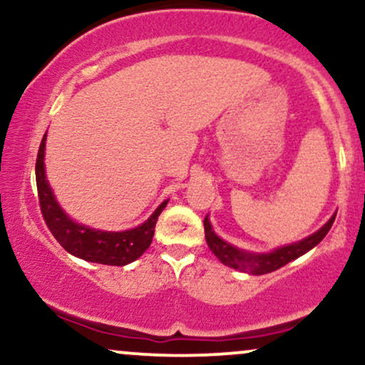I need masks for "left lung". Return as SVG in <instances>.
Segmentation results:
<instances>
[{"mask_svg":"<svg viewBox=\"0 0 365 365\" xmlns=\"http://www.w3.org/2000/svg\"><path fill=\"white\" fill-rule=\"evenodd\" d=\"M334 217H336V212L331 216V220L322 226L321 230H317L316 233H312L311 237L304 238V240L297 242V244L279 247V249L273 250L269 254H250L244 252V250L237 249V247L226 244L225 240H221L220 237L212 232V226L209 223L207 216L204 220V233H206V242L209 249L212 250V254L220 259L225 266L233 267V269L242 271V273L249 274H266L271 273V271L279 269V267L288 264L293 259L300 257V255L309 252V250L314 249L322 238L326 237V233L329 232V228L334 223Z\"/></svg>","mask_w":365,"mask_h":365,"instance_id":"obj_1","label":"left lung"}]
</instances>
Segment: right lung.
Here are the masks:
<instances>
[{"mask_svg":"<svg viewBox=\"0 0 365 365\" xmlns=\"http://www.w3.org/2000/svg\"><path fill=\"white\" fill-rule=\"evenodd\" d=\"M44 145L46 133L41 140L36 161L37 195H39L41 212H43L46 225L63 249L83 261L108 264V266H125L139 259L145 249H149L158 216L166 207L168 200H165L145 223L127 232H101V230H92L75 223L58 206L51 187L48 185L44 175Z\"/></svg>","mask_w":365,"mask_h":365,"instance_id":"1","label":"right lung"}]
</instances>
